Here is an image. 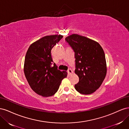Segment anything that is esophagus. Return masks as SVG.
<instances>
[{
	"label": "esophagus",
	"instance_id": "esophagus-1",
	"mask_svg": "<svg viewBox=\"0 0 129 129\" xmlns=\"http://www.w3.org/2000/svg\"><path fill=\"white\" fill-rule=\"evenodd\" d=\"M67 72H68L69 75H72V74H73V71H72V70L71 69H69L68 70Z\"/></svg>",
	"mask_w": 129,
	"mask_h": 129
}]
</instances>
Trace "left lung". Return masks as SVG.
<instances>
[{
	"label": "left lung",
	"instance_id": "1",
	"mask_svg": "<svg viewBox=\"0 0 129 129\" xmlns=\"http://www.w3.org/2000/svg\"><path fill=\"white\" fill-rule=\"evenodd\" d=\"M66 40L75 52V73L79 77L75 88L81 94H91L100 88L106 76L104 50L97 41L76 34L67 37Z\"/></svg>",
	"mask_w": 129,
	"mask_h": 129
}]
</instances>
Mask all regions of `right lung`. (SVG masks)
Instances as JSON below:
<instances>
[{
  "instance_id": "1",
  "label": "right lung",
  "mask_w": 129,
  "mask_h": 129,
  "mask_svg": "<svg viewBox=\"0 0 129 129\" xmlns=\"http://www.w3.org/2000/svg\"><path fill=\"white\" fill-rule=\"evenodd\" d=\"M63 37L51 35L42 37L30 45L26 54L24 71L31 89L42 97H49L57 91L67 72L60 71L53 62L51 50Z\"/></svg>"
}]
</instances>
